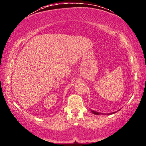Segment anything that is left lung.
Segmentation results:
<instances>
[{
  "mask_svg": "<svg viewBox=\"0 0 146 146\" xmlns=\"http://www.w3.org/2000/svg\"><path fill=\"white\" fill-rule=\"evenodd\" d=\"M92 112L94 113V114H95V115H101V114H103V115H106V113H100V112H98V111H94V110H92ZM115 113V112H112V113H107V115H111V114H113V113Z\"/></svg>",
  "mask_w": 146,
  "mask_h": 146,
  "instance_id": "obj_1",
  "label": "left lung"
}]
</instances>
